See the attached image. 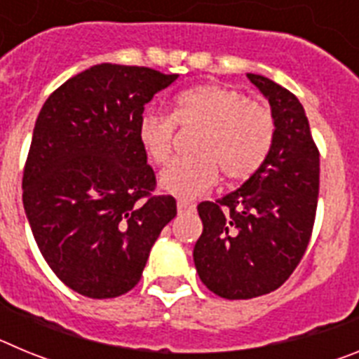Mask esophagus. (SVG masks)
<instances>
[{
  "label": "esophagus",
  "instance_id": "obj_1",
  "mask_svg": "<svg viewBox=\"0 0 359 359\" xmlns=\"http://www.w3.org/2000/svg\"><path fill=\"white\" fill-rule=\"evenodd\" d=\"M194 203H189V201H177V212H190L194 210Z\"/></svg>",
  "mask_w": 359,
  "mask_h": 359
}]
</instances>
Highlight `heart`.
<instances>
[{"instance_id": "1", "label": "heart", "mask_w": 359, "mask_h": 359, "mask_svg": "<svg viewBox=\"0 0 359 359\" xmlns=\"http://www.w3.org/2000/svg\"><path fill=\"white\" fill-rule=\"evenodd\" d=\"M176 123L201 126L196 156L176 160L161 172L160 187L182 199H194L215 185L219 169L228 180H246L268 156L275 136L269 109L248 100L239 90L223 84H203L180 93L172 116L144 113L138 142L149 160L165 165L172 156Z\"/></svg>"}]
</instances>
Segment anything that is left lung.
Segmentation results:
<instances>
[{
    "instance_id": "8db88e82",
    "label": "left lung",
    "mask_w": 359,
    "mask_h": 359,
    "mask_svg": "<svg viewBox=\"0 0 359 359\" xmlns=\"http://www.w3.org/2000/svg\"><path fill=\"white\" fill-rule=\"evenodd\" d=\"M246 77L271 106L273 144L239 189L199 203L203 233L194 246L201 282L228 300L271 293L290 278L307 250L318 205L320 152L302 104L262 75Z\"/></svg>"
}]
</instances>
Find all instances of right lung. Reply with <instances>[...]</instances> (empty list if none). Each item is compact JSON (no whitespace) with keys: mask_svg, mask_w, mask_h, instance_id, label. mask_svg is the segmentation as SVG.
<instances>
[{"mask_svg":"<svg viewBox=\"0 0 359 359\" xmlns=\"http://www.w3.org/2000/svg\"><path fill=\"white\" fill-rule=\"evenodd\" d=\"M177 79L144 66H91L41 107L23 170V205L53 273L90 298L138 284L152 244L176 215L154 196L138 142L145 104Z\"/></svg>","mask_w":359,"mask_h":359,"instance_id":"right-lung-1","label":"right lung"}]
</instances>
